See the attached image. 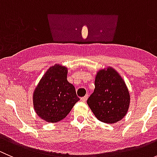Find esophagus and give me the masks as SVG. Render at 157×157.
I'll return each instance as SVG.
<instances>
[{"mask_svg": "<svg viewBox=\"0 0 157 157\" xmlns=\"http://www.w3.org/2000/svg\"><path fill=\"white\" fill-rule=\"evenodd\" d=\"M87 98H88V95H86V96H83V97L80 98V100H81L82 102H86V101L87 100Z\"/></svg>", "mask_w": 157, "mask_h": 157, "instance_id": "obj_1", "label": "esophagus"}]
</instances>
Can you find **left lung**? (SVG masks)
I'll return each instance as SVG.
<instances>
[{
  "instance_id": "1",
  "label": "left lung",
  "mask_w": 157,
  "mask_h": 157,
  "mask_svg": "<svg viewBox=\"0 0 157 157\" xmlns=\"http://www.w3.org/2000/svg\"><path fill=\"white\" fill-rule=\"evenodd\" d=\"M87 104L98 120L113 124L126 115L130 94L120 74L112 67L99 70L95 79L94 92Z\"/></svg>"
}]
</instances>
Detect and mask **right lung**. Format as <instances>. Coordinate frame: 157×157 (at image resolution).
Returning a JSON list of instances; mask_svg holds the SVG:
<instances>
[{
  "label": "right lung",
  "instance_id": "add662e5",
  "mask_svg": "<svg viewBox=\"0 0 157 157\" xmlns=\"http://www.w3.org/2000/svg\"><path fill=\"white\" fill-rule=\"evenodd\" d=\"M67 68L60 64L49 67L33 93V106L42 119L51 123L64 119L80 100L67 80Z\"/></svg>",
  "mask_w": 157,
  "mask_h": 157
}]
</instances>
